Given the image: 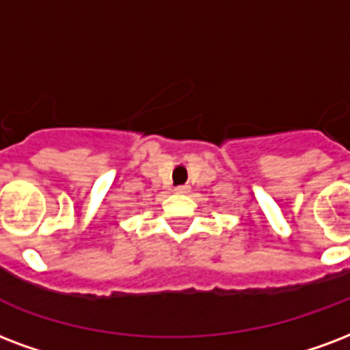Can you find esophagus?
Listing matches in <instances>:
<instances>
[{
  "mask_svg": "<svg viewBox=\"0 0 350 350\" xmlns=\"http://www.w3.org/2000/svg\"><path fill=\"white\" fill-rule=\"evenodd\" d=\"M189 189H191V187H189V185H180V187H176V193H178V194H187V193H189Z\"/></svg>",
  "mask_w": 350,
  "mask_h": 350,
  "instance_id": "esophagus-1",
  "label": "esophagus"
}]
</instances>
